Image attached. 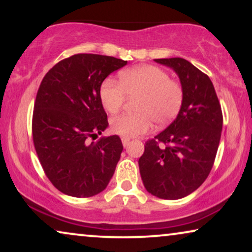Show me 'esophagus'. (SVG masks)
Segmentation results:
<instances>
[{
    "label": "esophagus",
    "mask_w": 252,
    "mask_h": 252,
    "mask_svg": "<svg viewBox=\"0 0 252 252\" xmlns=\"http://www.w3.org/2000/svg\"><path fill=\"white\" fill-rule=\"evenodd\" d=\"M129 141H130L129 139H125V137H124V139L122 140V142H123V146L126 148V147L128 146V144H129Z\"/></svg>",
    "instance_id": "obj_1"
}]
</instances>
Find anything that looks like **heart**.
I'll return each mask as SVG.
<instances>
[{
    "mask_svg": "<svg viewBox=\"0 0 252 252\" xmlns=\"http://www.w3.org/2000/svg\"><path fill=\"white\" fill-rule=\"evenodd\" d=\"M120 84L108 78L99 88L102 105L110 113L118 112L126 95L139 96L135 115H122L111 120V129L117 135L129 139L143 134L153 127L172 122L180 111L184 89L170 79L166 71L154 65H140L120 72Z\"/></svg>",
    "mask_w": 252,
    "mask_h": 252,
    "instance_id": "heart-1",
    "label": "heart"
}]
</instances>
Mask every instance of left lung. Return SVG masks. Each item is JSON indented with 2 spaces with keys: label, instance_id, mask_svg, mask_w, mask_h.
<instances>
[{
  "label": "left lung",
  "instance_id": "left-lung-1",
  "mask_svg": "<svg viewBox=\"0 0 252 252\" xmlns=\"http://www.w3.org/2000/svg\"><path fill=\"white\" fill-rule=\"evenodd\" d=\"M155 62L178 74L184 101L177 118L144 146L140 174L151 195L179 199L208 178L221 136L222 113L212 81L190 62L180 57Z\"/></svg>",
  "mask_w": 252,
  "mask_h": 252
}]
</instances>
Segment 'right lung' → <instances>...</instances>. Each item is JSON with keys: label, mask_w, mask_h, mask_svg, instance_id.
Listing matches in <instances>:
<instances>
[{"label": "right lung", "mask_w": 252, "mask_h": 252, "mask_svg": "<svg viewBox=\"0 0 252 252\" xmlns=\"http://www.w3.org/2000/svg\"><path fill=\"white\" fill-rule=\"evenodd\" d=\"M127 61L78 54L57 63L44 75L33 111V142L48 179L73 197L104 190L124 149L119 136L89 137L108 128L99 88Z\"/></svg>", "instance_id": "1"}]
</instances>
